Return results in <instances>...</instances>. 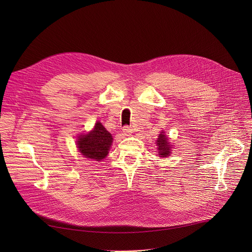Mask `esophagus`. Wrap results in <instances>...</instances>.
Instances as JSON below:
<instances>
[{"label": "esophagus", "instance_id": "obj_1", "mask_svg": "<svg viewBox=\"0 0 252 252\" xmlns=\"http://www.w3.org/2000/svg\"><path fill=\"white\" fill-rule=\"evenodd\" d=\"M132 131H133V129H132V127H131V126H123V132H124L126 135H129V134H131V133H132Z\"/></svg>", "mask_w": 252, "mask_h": 252}]
</instances>
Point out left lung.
I'll return each instance as SVG.
<instances>
[{
	"label": "left lung",
	"instance_id": "8db88e82",
	"mask_svg": "<svg viewBox=\"0 0 252 252\" xmlns=\"http://www.w3.org/2000/svg\"><path fill=\"white\" fill-rule=\"evenodd\" d=\"M159 137L158 138V140H157V145H158V155L159 156H161V158H164V157H167V156H169V154H170V151H169V149H170V146H169V143H168V139H167V137L163 134V131L162 132H160V134L158 135Z\"/></svg>",
	"mask_w": 252,
	"mask_h": 252
}]
</instances>
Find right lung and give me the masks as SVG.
Here are the masks:
<instances>
[{"label":"right lung","mask_w":252,"mask_h":252,"mask_svg":"<svg viewBox=\"0 0 252 252\" xmlns=\"http://www.w3.org/2000/svg\"><path fill=\"white\" fill-rule=\"evenodd\" d=\"M77 142L79 151L85 158L99 161L109 154L113 136L97 122L94 129L90 133L79 136Z\"/></svg>","instance_id":"right-lung-1"}]
</instances>
